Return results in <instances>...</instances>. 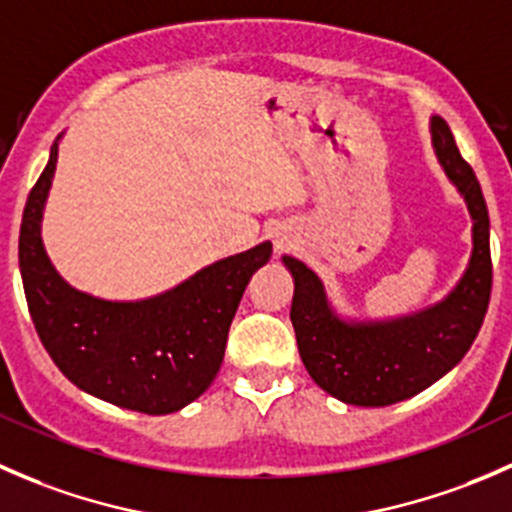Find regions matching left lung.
Here are the masks:
<instances>
[{
  "label": "left lung",
  "instance_id": "8db88e82",
  "mask_svg": "<svg viewBox=\"0 0 512 512\" xmlns=\"http://www.w3.org/2000/svg\"><path fill=\"white\" fill-rule=\"evenodd\" d=\"M431 146L473 223L471 260L446 297L401 317H344L317 272L282 255L294 280L289 319L299 356L314 384L344 404L379 409L421 394L466 356L488 312L493 265L483 190L441 116L431 118Z\"/></svg>",
  "mask_w": 512,
  "mask_h": 512
}]
</instances>
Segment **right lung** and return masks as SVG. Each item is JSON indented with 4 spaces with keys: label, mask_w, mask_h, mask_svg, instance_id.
Returning <instances> with one entry per match:
<instances>
[{
    "label": "right lung",
    "mask_w": 512,
    "mask_h": 512,
    "mask_svg": "<svg viewBox=\"0 0 512 512\" xmlns=\"http://www.w3.org/2000/svg\"><path fill=\"white\" fill-rule=\"evenodd\" d=\"M59 141L29 193L19 230V270L36 334L61 374L86 394L151 416L180 411L218 376L237 304L270 260L272 242L223 257L153 297L81 292L56 272L41 240Z\"/></svg>",
    "instance_id": "right-lung-1"
}]
</instances>
